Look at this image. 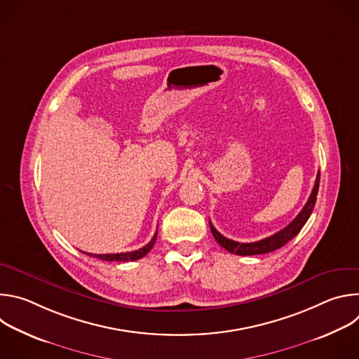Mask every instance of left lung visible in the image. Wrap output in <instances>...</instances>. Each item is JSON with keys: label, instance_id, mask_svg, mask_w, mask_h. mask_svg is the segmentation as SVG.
<instances>
[{"label": "left lung", "instance_id": "left-lung-1", "mask_svg": "<svg viewBox=\"0 0 359 359\" xmlns=\"http://www.w3.org/2000/svg\"><path fill=\"white\" fill-rule=\"evenodd\" d=\"M318 187H320V172L317 175V179H316V184H314V189L310 194V198L306 200L305 206L302 208V210L297 215V217L287 226L284 227L283 230H280L278 233L267 237V238H263L260 241H254V243H238V241H234V240H230L227 237H224L223 234H220L215 226L212 224V222L209 220V224H210V230L216 238V241L224 247L227 251L233 252V254H237V255H255V254H267V252H271L274 250H278L280 247H283L284 244H287L290 240H292L299 231L301 229L304 227V224L306 223V220L310 219L313 210H314V206H316V201H317V194H318Z\"/></svg>", "mask_w": 359, "mask_h": 359}]
</instances>
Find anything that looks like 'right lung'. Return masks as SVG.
<instances>
[{
	"label": "right lung",
	"instance_id": "obj_1",
	"mask_svg": "<svg viewBox=\"0 0 359 359\" xmlns=\"http://www.w3.org/2000/svg\"><path fill=\"white\" fill-rule=\"evenodd\" d=\"M156 237H158V231L155 233V236L151 237V240L146 245H143L142 248L135 250V251L116 252V254H89L88 252V255H90V257H95V259H99V260H104V262H135V260L144 257V255L151 250V247L155 245Z\"/></svg>",
	"mask_w": 359,
	"mask_h": 359
}]
</instances>
